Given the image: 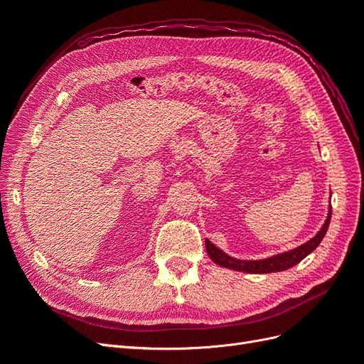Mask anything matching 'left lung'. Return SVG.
Returning <instances> with one entry per match:
<instances>
[{
    "instance_id": "left-lung-1",
    "label": "left lung",
    "mask_w": 364,
    "mask_h": 364,
    "mask_svg": "<svg viewBox=\"0 0 364 364\" xmlns=\"http://www.w3.org/2000/svg\"><path fill=\"white\" fill-rule=\"evenodd\" d=\"M329 222H331V205L328 208V215L325 223L322 228L318 229V232L306 241V243L297 246L294 249H290L287 252L277 253V255H272L262 259H238L228 255L226 252L222 249H218L215 245H213L208 238L205 240V246L209 258H211L215 264L230 270H237V272H245V273H277L287 270L296 264H299L305 257L310 255V253L321 245V241L323 240Z\"/></svg>"
}]
</instances>
